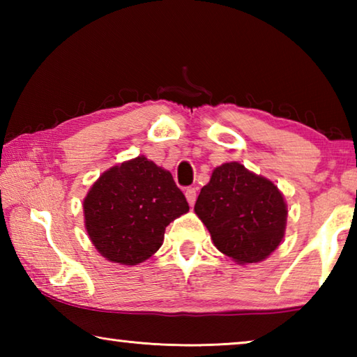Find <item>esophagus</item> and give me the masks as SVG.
<instances>
[{
    "label": "esophagus",
    "mask_w": 357,
    "mask_h": 357,
    "mask_svg": "<svg viewBox=\"0 0 357 357\" xmlns=\"http://www.w3.org/2000/svg\"><path fill=\"white\" fill-rule=\"evenodd\" d=\"M185 198H187V202H189L190 206L195 204V200H197V189H195V187H189V189L185 190Z\"/></svg>",
    "instance_id": "esophagus-1"
}]
</instances>
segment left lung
<instances>
[{
	"instance_id": "8db88e82",
	"label": "left lung",
	"mask_w": 357,
	"mask_h": 357,
	"mask_svg": "<svg viewBox=\"0 0 357 357\" xmlns=\"http://www.w3.org/2000/svg\"><path fill=\"white\" fill-rule=\"evenodd\" d=\"M193 211L217 249L238 264L263 261L285 236L288 208L283 193L273 181L239 162L214 168Z\"/></svg>"
}]
</instances>
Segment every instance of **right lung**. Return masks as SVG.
Returning a JSON list of instances; mask_svg holds the SVG:
<instances>
[{
    "instance_id": "1",
    "label": "right lung",
    "mask_w": 357,
    "mask_h": 357,
    "mask_svg": "<svg viewBox=\"0 0 357 357\" xmlns=\"http://www.w3.org/2000/svg\"><path fill=\"white\" fill-rule=\"evenodd\" d=\"M187 211L172 173L144 155L108 168L83 200L84 228L96 250L126 266L153 257L168 223Z\"/></svg>"
}]
</instances>
